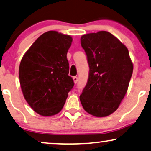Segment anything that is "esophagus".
<instances>
[{"label": "esophagus", "mask_w": 151, "mask_h": 151, "mask_svg": "<svg viewBox=\"0 0 151 151\" xmlns=\"http://www.w3.org/2000/svg\"><path fill=\"white\" fill-rule=\"evenodd\" d=\"M73 80H74V83H77V81H78V77H73Z\"/></svg>", "instance_id": "1"}]
</instances>
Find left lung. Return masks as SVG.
<instances>
[{
  "mask_svg": "<svg viewBox=\"0 0 151 151\" xmlns=\"http://www.w3.org/2000/svg\"><path fill=\"white\" fill-rule=\"evenodd\" d=\"M81 44L86 54L89 74L79 99L88 113L106 117L117 110L127 91L133 72L129 50L105 31L84 34Z\"/></svg>",
  "mask_w": 151,
  "mask_h": 151,
  "instance_id": "obj_1",
  "label": "left lung"
}]
</instances>
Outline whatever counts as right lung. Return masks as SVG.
Instances as JSON below:
<instances>
[{
	"instance_id": "1",
	"label": "right lung",
	"mask_w": 151,
	"mask_h": 151,
	"mask_svg": "<svg viewBox=\"0 0 151 151\" xmlns=\"http://www.w3.org/2000/svg\"><path fill=\"white\" fill-rule=\"evenodd\" d=\"M72 42L70 36L49 31L34 41L22 59L19 77L24 97L40 115L60 112L73 88L67 58Z\"/></svg>"
}]
</instances>
